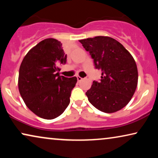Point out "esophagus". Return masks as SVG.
<instances>
[{
	"label": "esophagus",
	"mask_w": 158,
	"mask_h": 158,
	"mask_svg": "<svg viewBox=\"0 0 158 158\" xmlns=\"http://www.w3.org/2000/svg\"><path fill=\"white\" fill-rule=\"evenodd\" d=\"M77 81H82V79L83 78L80 76H77Z\"/></svg>",
	"instance_id": "34e87169"
}]
</instances>
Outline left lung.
<instances>
[{
    "label": "left lung",
    "mask_w": 158,
    "mask_h": 158,
    "mask_svg": "<svg viewBox=\"0 0 158 158\" xmlns=\"http://www.w3.org/2000/svg\"><path fill=\"white\" fill-rule=\"evenodd\" d=\"M101 71L100 81H94L85 93L99 111L114 113L127 105L137 85L136 62L123 45L109 36H98L79 40Z\"/></svg>",
    "instance_id": "8db88e82"
}]
</instances>
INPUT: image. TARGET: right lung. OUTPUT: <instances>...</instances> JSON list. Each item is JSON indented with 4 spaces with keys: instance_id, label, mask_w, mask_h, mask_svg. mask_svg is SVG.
I'll list each match as a JSON object with an SVG mask.
<instances>
[{
    "instance_id": "1",
    "label": "right lung",
    "mask_w": 158,
    "mask_h": 158,
    "mask_svg": "<svg viewBox=\"0 0 158 158\" xmlns=\"http://www.w3.org/2000/svg\"><path fill=\"white\" fill-rule=\"evenodd\" d=\"M66 62L61 42L49 38L30 49L21 62L19 92L27 106L41 118H57L70 103L77 77H65L57 73V66Z\"/></svg>"
}]
</instances>
